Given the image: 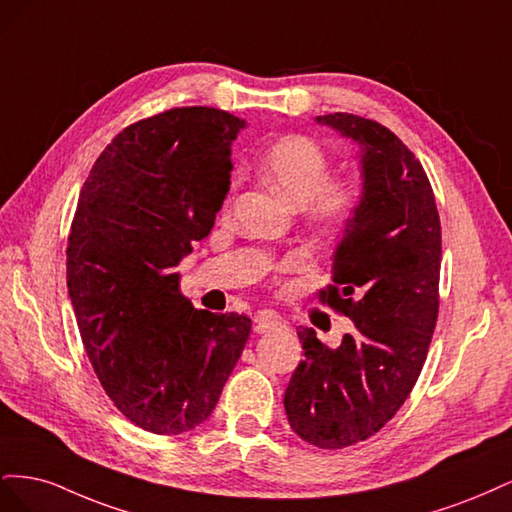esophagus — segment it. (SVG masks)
<instances>
[{"label":"esophagus","mask_w":512,"mask_h":512,"mask_svg":"<svg viewBox=\"0 0 512 512\" xmlns=\"http://www.w3.org/2000/svg\"><path fill=\"white\" fill-rule=\"evenodd\" d=\"M256 333L265 335V333H273V331H280L286 329V322L280 316H273V314H260L256 316Z\"/></svg>","instance_id":"34e87169"}]
</instances>
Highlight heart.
I'll return each instance as SVG.
<instances>
[{
  "label": "heart",
  "instance_id": "b5f03b06",
  "mask_svg": "<svg viewBox=\"0 0 512 512\" xmlns=\"http://www.w3.org/2000/svg\"><path fill=\"white\" fill-rule=\"evenodd\" d=\"M327 151L303 134L277 138L260 158V173L290 203L301 205L318 228L344 226L361 205V185L346 175H329ZM235 190L237 179H232Z\"/></svg>",
  "mask_w": 512,
  "mask_h": 512
}]
</instances>
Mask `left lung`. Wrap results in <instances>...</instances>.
Returning <instances> with one entry per match:
<instances>
[{
  "instance_id": "8db88e82",
  "label": "left lung",
  "mask_w": 512,
  "mask_h": 512,
  "mask_svg": "<svg viewBox=\"0 0 512 512\" xmlns=\"http://www.w3.org/2000/svg\"><path fill=\"white\" fill-rule=\"evenodd\" d=\"M361 145L363 196L320 301L354 322L337 348L299 329L305 359L284 395L288 423L318 448L374 436L404 406L438 320L442 232L431 183L389 130L350 113L316 117Z\"/></svg>"
}]
</instances>
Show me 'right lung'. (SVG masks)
I'll return each instance as SVG.
<instances>
[{"instance_id": "obj_1", "label": "right lung", "mask_w": 512, "mask_h": 512, "mask_svg": "<svg viewBox=\"0 0 512 512\" xmlns=\"http://www.w3.org/2000/svg\"><path fill=\"white\" fill-rule=\"evenodd\" d=\"M243 126L211 106L136 121L76 205L66 267L85 352L117 410L158 436L207 421L250 337L247 316L192 307L175 273L222 209Z\"/></svg>"}]
</instances>
